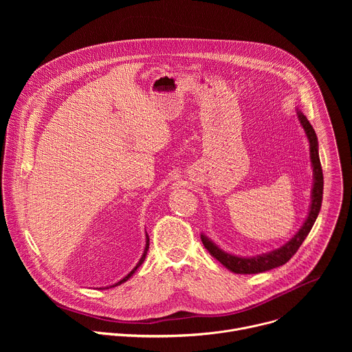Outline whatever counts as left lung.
<instances>
[{"mask_svg": "<svg viewBox=\"0 0 352 352\" xmlns=\"http://www.w3.org/2000/svg\"><path fill=\"white\" fill-rule=\"evenodd\" d=\"M298 121L300 126L304 128V132L307 135V139L309 142V155H311V166L314 170V184H312V190H311V205L308 210V216L302 226L299 227V230L294 234L292 238H289L283 246L270 250V252L256 255V256H238L226 252L220 246H217L206 234L202 232L200 238H202V242L205 248L209 250L210 255L216 258L224 267H227L230 272L236 273V274H258L263 273L272 269H276L278 266L285 265L292 255L296 252L298 248L302 245L308 234L311 232L320 208H322V199H323V173H322V166H320V159H319V143H318V136L312 125L309 124L308 118L304 116V113L299 109H295Z\"/></svg>", "mask_w": 352, "mask_h": 352, "instance_id": "1", "label": "left lung"}]
</instances>
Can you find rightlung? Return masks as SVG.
Wrapping results in <instances>:
<instances>
[{
    "instance_id": "obj_1",
    "label": "right lung",
    "mask_w": 352,
    "mask_h": 352,
    "mask_svg": "<svg viewBox=\"0 0 352 352\" xmlns=\"http://www.w3.org/2000/svg\"><path fill=\"white\" fill-rule=\"evenodd\" d=\"M147 250H148V235H147V232H146V243H144V250H143V254H142V256H140V259H139V262L136 263V266L124 277V278H121L118 283H116V284H113V285H110V287H107V288H111V287H117V285H121L122 283H125V281H128L133 274H135V272L140 267V265L144 262V259H146V255H147Z\"/></svg>"
}]
</instances>
